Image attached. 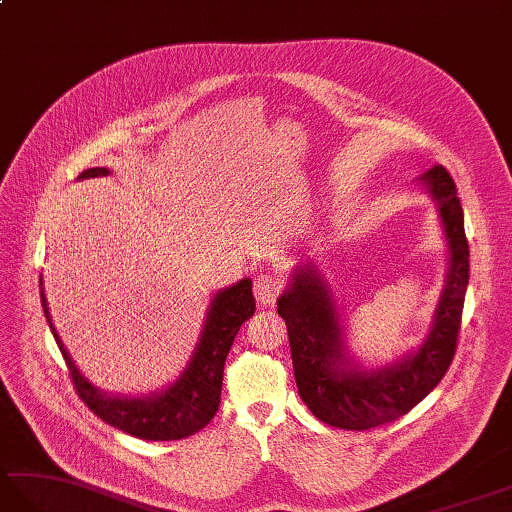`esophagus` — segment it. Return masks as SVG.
<instances>
[{"label": "esophagus", "instance_id": "34e87169", "mask_svg": "<svg viewBox=\"0 0 512 512\" xmlns=\"http://www.w3.org/2000/svg\"><path fill=\"white\" fill-rule=\"evenodd\" d=\"M284 289V282L276 273H260L254 278V295L260 304H273Z\"/></svg>", "mask_w": 512, "mask_h": 512}]
</instances>
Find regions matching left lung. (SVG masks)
Instances as JSON below:
<instances>
[{
	"label": "left lung",
	"instance_id": "obj_1",
	"mask_svg": "<svg viewBox=\"0 0 512 512\" xmlns=\"http://www.w3.org/2000/svg\"><path fill=\"white\" fill-rule=\"evenodd\" d=\"M421 180L439 202L452 258L432 332L415 356L382 371L345 369L341 323L326 282L313 269H299L291 289L278 299L299 395L310 413L328 426L369 430L400 419L443 380L454 360L469 284L463 206L445 167L434 165Z\"/></svg>",
	"mask_w": 512,
	"mask_h": 512
}]
</instances>
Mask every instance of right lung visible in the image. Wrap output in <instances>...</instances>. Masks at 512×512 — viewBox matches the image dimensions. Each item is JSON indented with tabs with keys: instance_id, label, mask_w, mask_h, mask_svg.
I'll list each match as a JSON object with an SVG mask.
<instances>
[{
	"instance_id": "right-lung-1",
	"label": "right lung",
	"mask_w": 512,
	"mask_h": 512,
	"mask_svg": "<svg viewBox=\"0 0 512 512\" xmlns=\"http://www.w3.org/2000/svg\"><path fill=\"white\" fill-rule=\"evenodd\" d=\"M108 169L95 167L80 173V178L106 176ZM41 304L49 328L54 332V339L60 347V354L65 358L69 376L80 400L93 410L108 426L128 432L143 441H176L191 436L202 430L206 423L215 417L221 402V382H223V365L234 336L243 323L254 315L256 299L252 295V280H241L230 289L221 291L210 306L206 326L199 339L193 360L186 367L178 382H173L167 391H162L143 400H128V397H108L99 393L91 382L82 378L78 367L73 365L65 345L56 334L52 319L47 313L45 295L41 293Z\"/></svg>"
}]
</instances>
